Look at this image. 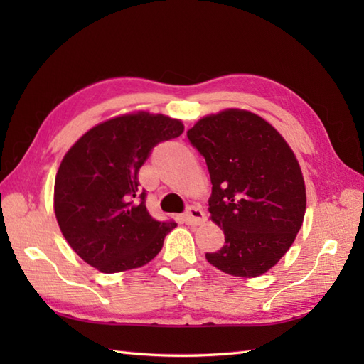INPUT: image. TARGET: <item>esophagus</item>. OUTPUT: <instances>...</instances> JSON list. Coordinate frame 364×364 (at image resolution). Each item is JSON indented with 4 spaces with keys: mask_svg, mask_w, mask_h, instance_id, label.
<instances>
[{
    "mask_svg": "<svg viewBox=\"0 0 364 364\" xmlns=\"http://www.w3.org/2000/svg\"><path fill=\"white\" fill-rule=\"evenodd\" d=\"M183 219L188 225H202V223L206 220V215L200 206H191L189 210L184 213Z\"/></svg>",
    "mask_w": 364,
    "mask_h": 364,
    "instance_id": "1",
    "label": "esophagus"
}]
</instances>
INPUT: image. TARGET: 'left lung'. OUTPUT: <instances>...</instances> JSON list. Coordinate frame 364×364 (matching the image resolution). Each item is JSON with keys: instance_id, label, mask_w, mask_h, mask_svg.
I'll return each instance as SVG.
<instances>
[{"instance_id": "obj_1", "label": "left lung", "mask_w": 364, "mask_h": 364, "mask_svg": "<svg viewBox=\"0 0 364 364\" xmlns=\"http://www.w3.org/2000/svg\"><path fill=\"white\" fill-rule=\"evenodd\" d=\"M188 137L210 170V219L225 235L208 262L233 277L266 274L304 223L306 192L296 154L269 122L245 109L205 115Z\"/></svg>"}]
</instances>
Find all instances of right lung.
I'll list each match as a JSON object with an SVG mask.
<instances>
[{
    "instance_id": "1",
    "label": "right lung",
    "mask_w": 364,
    "mask_h": 364,
    "mask_svg": "<svg viewBox=\"0 0 364 364\" xmlns=\"http://www.w3.org/2000/svg\"><path fill=\"white\" fill-rule=\"evenodd\" d=\"M184 131L180 119L137 111L98 123L60 161L54 214L65 241L103 274L137 269L161 252L173 220L153 219L137 173L156 144Z\"/></svg>"
}]
</instances>
